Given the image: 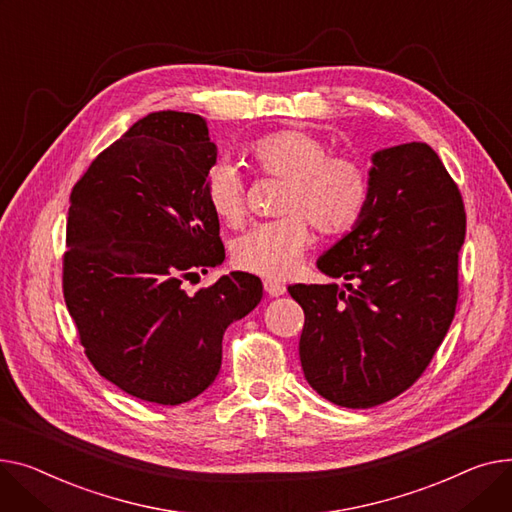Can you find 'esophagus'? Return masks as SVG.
<instances>
[{
    "label": "esophagus",
    "instance_id": "1",
    "mask_svg": "<svg viewBox=\"0 0 512 512\" xmlns=\"http://www.w3.org/2000/svg\"><path fill=\"white\" fill-rule=\"evenodd\" d=\"M264 291H266L270 297H279V295H283L287 289H285L283 283H279V281H275V279H266V281H264Z\"/></svg>",
    "mask_w": 512,
    "mask_h": 512
}]
</instances>
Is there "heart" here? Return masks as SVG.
I'll return each mask as SVG.
<instances>
[{"label": "heart", "mask_w": 512, "mask_h": 512, "mask_svg": "<svg viewBox=\"0 0 512 512\" xmlns=\"http://www.w3.org/2000/svg\"><path fill=\"white\" fill-rule=\"evenodd\" d=\"M248 165L285 182L279 213L283 219L262 223L237 237L233 264L246 273L285 279L310 246L306 219L322 235L349 231L370 198V175L362 161L328 155V144L302 130L260 136L246 146ZM204 196L215 217L229 227L246 219L244 179L233 163H217L204 177Z\"/></svg>", "instance_id": "1"}]
</instances>
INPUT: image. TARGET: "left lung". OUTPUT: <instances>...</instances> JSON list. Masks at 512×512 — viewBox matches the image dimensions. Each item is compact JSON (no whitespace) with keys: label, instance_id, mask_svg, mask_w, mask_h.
Here are the masks:
<instances>
[{"label":"left lung","instance_id":"1","mask_svg":"<svg viewBox=\"0 0 512 512\" xmlns=\"http://www.w3.org/2000/svg\"><path fill=\"white\" fill-rule=\"evenodd\" d=\"M368 175L362 217L316 262L345 289L289 285L306 314L304 376L349 409L399 397L432 362L455 318L467 225L461 192L426 142L378 150Z\"/></svg>","mask_w":512,"mask_h":512}]
</instances>
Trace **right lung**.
Instances as JSON below:
<instances>
[{
  "instance_id": "obj_1",
  "label": "right lung",
  "mask_w": 512,
  "mask_h": 512,
  "mask_svg": "<svg viewBox=\"0 0 512 512\" xmlns=\"http://www.w3.org/2000/svg\"><path fill=\"white\" fill-rule=\"evenodd\" d=\"M217 146L200 115L150 113L90 163L70 196L64 299L95 370L157 405L192 401L221 370L223 335L262 299L233 270L186 293L225 260L204 196Z\"/></svg>"
}]
</instances>
